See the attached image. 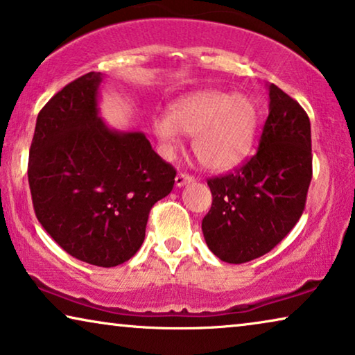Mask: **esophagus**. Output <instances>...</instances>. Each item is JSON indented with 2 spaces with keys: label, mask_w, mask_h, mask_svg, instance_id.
<instances>
[{
  "label": "esophagus",
  "mask_w": 355,
  "mask_h": 355,
  "mask_svg": "<svg viewBox=\"0 0 355 355\" xmlns=\"http://www.w3.org/2000/svg\"><path fill=\"white\" fill-rule=\"evenodd\" d=\"M193 181H195L193 176H190V174H187V173H179L178 176H176V179H174V182H176L178 187H184V186H186V184H190V182H193Z\"/></svg>",
  "instance_id": "obj_1"
}]
</instances>
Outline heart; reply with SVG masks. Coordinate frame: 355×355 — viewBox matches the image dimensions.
I'll return each mask as SVG.
<instances>
[{
	"label": "heart",
	"mask_w": 355,
	"mask_h": 355,
	"mask_svg": "<svg viewBox=\"0 0 355 355\" xmlns=\"http://www.w3.org/2000/svg\"><path fill=\"white\" fill-rule=\"evenodd\" d=\"M258 123V107L250 96L198 89L178 97L168 115L153 118L152 131L166 155L179 147L181 135L192 136V152L200 165L225 171L248 155Z\"/></svg>",
	"instance_id": "b5f03b06"
}]
</instances>
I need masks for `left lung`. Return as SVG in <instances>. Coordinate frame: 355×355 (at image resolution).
<instances>
[{"instance_id": "8db88e82", "label": "left lung", "mask_w": 355, "mask_h": 355, "mask_svg": "<svg viewBox=\"0 0 355 355\" xmlns=\"http://www.w3.org/2000/svg\"><path fill=\"white\" fill-rule=\"evenodd\" d=\"M267 88L269 116L256 155L208 179L213 203L202 220L203 237L229 264L259 258L286 237L304 211L312 179L309 116L279 86Z\"/></svg>"}]
</instances>
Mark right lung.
Instances as JSON below:
<instances>
[{"mask_svg": "<svg viewBox=\"0 0 355 355\" xmlns=\"http://www.w3.org/2000/svg\"><path fill=\"white\" fill-rule=\"evenodd\" d=\"M102 73L89 71L49 99L28 157L35 214L73 258L126 263L141 248L150 208L171 192L176 169L141 131H116L99 116Z\"/></svg>", "mask_w": 355, "mask_h": 355, "instance_id": "right-lung-1", "label": "right lung"}]
</instances>
